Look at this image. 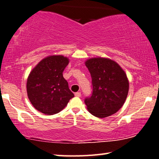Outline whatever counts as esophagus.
Instances as JSON below:
<instances>
[{
	"mask_svg": "<svg viewBox=\"0 0 159 159\" xmlns=\"http://www.w3.org/2000/svg\"><path fill=\"white\" fill-rule=\"evenodd\" d=\"M75 96H76V97H80V96H81V94H80V92H76V93H75Z\"/></svg>",
	"mask_w": 159,
	"mask_h": 159,
	"instance_id": "esophagus-1",
	"label": "esophagus"
}]
</instances>
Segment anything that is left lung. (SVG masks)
Listing matches in <instances>:
<instances>
[{"instance_id":"8db88e82","label":"left lung","mask_w":159,"mask_h":159,"mask_svg":"<svg viewBox=\"0 0 159 159\" xmlns=\"http://www.w3.org/2000/svg\"><path fill=\"white\" fill-rule=\"evenodd\" d=\"M85 66L92 79V94L84 100L89 111L99 118L115 114L127 97L129 81L127 75L119 64L109 59H90Z\"/></svg>"}]
</instances>
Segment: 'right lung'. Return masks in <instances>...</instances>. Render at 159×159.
I'll list each match as a JSON object with an SVG mask.
<instances>
[{
    "mask_svg": "<svg viewBox=\"0 0 159 159\" xmlns=\"http://www.w3.org/2000/svg\"><path fill=\"white\" fill-rule=\"evenodd\" d=\"M69 59L63 56H51L42 60L32 70L27 81L30 101L35 109L45 115L59 112L74 97L63 71Z\"/></svg>",
    "mask_w": 159,
    "mask_h": 159,
    "instance_id": "right-lung-1",
    "label": "right lung"
}]
</instances>
